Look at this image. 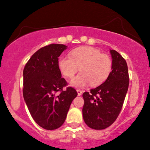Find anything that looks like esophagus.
<instances>
[{
  "label": "esophagus",
  "instance_id": "obj_1",
  "mask_svg": "<svg viewBox=\"0 0 150 150\" xmlns=\"http://www.w3.org/2000/svg\"><path fill=\"white\" fill-rule=\"evenodd\" d=\"M77 95H78V96H80L81 95V93H82V91H81V90H79V89H77Z\"/></svg>",
  "mask_w": 150,
  "mask_h": 150
}]
</instances>
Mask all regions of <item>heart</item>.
Returning a JSON list of instances; mask_svg holds the SVG:
<instances>
[{
    "instance_id": "1",
    "label": "heart",
    "mask_w": 150,
    "mask_h": 150,
    "mask_svg": "<svg viewBox=\"0 0 150 150\" xmlns=\"http://www.w3.org/2000/svg\"><path fill=\"white\" fill-rule=\"evenodd\" d=\"M111 59L108 55L101 54V51L94 47H77L71 52V56L64 55L59 57L58 68L62 74L68 78H72L80 67L81 73L71 81L75 88H83L91 83L95 86L106 80L112 71Z\"/></svg>"
}]
</instances>
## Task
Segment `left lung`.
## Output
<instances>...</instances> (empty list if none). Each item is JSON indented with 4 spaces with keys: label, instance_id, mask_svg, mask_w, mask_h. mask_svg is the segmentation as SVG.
Masks as SVG:
<instances>
[{
    "label": "left lung",
    "instance_id": "obj_1",
    "mask_svg": "<svg viewBox=\"0 0 150 150\" xmlns=\"http://www.w3.org/2000/svg\"><path fill=\"white\" fill-rule=\"evenodd\" d=\"M112 71L104 82L83 93V119L92 129H103L115 122L122 108L129 86L126 61L115 50H110Z\"/></svg>",
    "mask_w": 150,
    "mask_h": 150
}]
</instances>
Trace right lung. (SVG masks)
I'll use <instances>...</instances> for the list:
<instances>
[{"mask_svg":"<svg viewBox=\"0 0 150 150\" xmlns=\"http://www.w3.org/2000/svg\"><path fill=\"white\" fill-rule=\"evenodd\" d=\"M67 47L51 44L40 49L31 57L23 70V97L31 117L48 130L62 125L72 101L77 96L73 88H63L58 57ZM57 91H60L56 95Z\"/></svg>","mask_w":150,"mask_h":150,"instance_id":"right-lung-1","label":"right lung"}]
</instances>
